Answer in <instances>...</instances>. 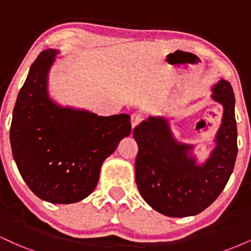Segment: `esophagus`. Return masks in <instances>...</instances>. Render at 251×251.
Returning <instances> with one entry per match:
<instances>
[{
  "mask_svg": "<svg viewBox=\"0 0 251 251\" xmlns=\"http://www.w3.org/2000/svg\"><path fill=\"white\" fill-rule=\"evenodd\" d=\"M142 120L143 119H142V116L140 115V114H134V115H131V129L132 130H134V129L138 125H140Z\"/></svg>",
  "mask_w": 251,
  "mask_h": 251,
  "instance_id": "esophagus-1",
  "label": "esophagus"
}]
</instances>
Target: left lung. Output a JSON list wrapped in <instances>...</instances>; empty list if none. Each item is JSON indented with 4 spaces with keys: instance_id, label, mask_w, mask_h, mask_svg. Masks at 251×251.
I'll return each instance as SVG.
<instances>
[{
    "instance_id": "left-lung-1",
    "label": "left lung",
    "mask_w": 251,
    "mask_h": 251,
    "mask_svg": "<svg viewBox=\"0 0 251 251\" xmlns=\"http://www.w3.org/2000/svg\"><path fill=\"white\" fill-rule=\"evenodd\" d=\"M211 98L224 107L215 148L199 164L194 145L173 136L170 119L150 116L132 131L138 153L136 184L141 196L154 211L171 218L201 213L220 196L229 180L237 156L235 97L230 83L221 79L212 87Z\"/></svg>"
}]
</instances>
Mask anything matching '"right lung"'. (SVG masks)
<instances>
[{
  "label": "right lung",
  "instance_id": "add662e5",
  "mask_svg": "<svg viewBox=\"0 0 251 251\" xmlns=\"http://www.w3.org/2000/svg\"><path fill=\"white\" fill-rule=\"evenodd\" d=\"M58 50L43 51L31 65L15 103L10 144L18 171L37 197L73 203L97 187L104 159L130 135L128 114L99 116L52 100L49 74Z\"/></svg>",
  "mask_w": 251,
  "mask_h": 251
}]
</instances>
